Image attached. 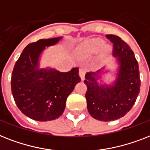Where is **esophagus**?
Instances as JSON below:
<instances>
[{"label":"esophagus","instance_id":"1","mask_svg":"<svg viewBox=\"0 0 150 150\" xmlns=\"http://www.w3.org/2000/svg\"><path fill=\"white\" fill-rule=\"evenodd\" d=\"M85 74H86V69H84V68H81V69H80L79 74H80V76L81 77V80H82V81L84 80Z\"/></svg>","mask_w":150,"mask_h":150}]
</instances>
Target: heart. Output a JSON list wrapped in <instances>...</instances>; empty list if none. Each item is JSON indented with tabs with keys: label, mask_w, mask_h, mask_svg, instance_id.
I'll use <instances>...</instances> for the list:
<instances>
[{
	"label": "heart",
	"mask_w": 150,
	"mask_h": 150,
	"mask_svg": "<svg viewBox=\"0 0 150 150\" xmlns=\"http://www.w3.org/2000/svg\"><path fill=\"white\" fill-rule=\"evenodd\" d=\"M105 42L100 39H93L92 41L87 42V44H84L81 47V51L84 52L87 54H92L94 52H98L99 50L105 47Z\"/></svg>",
	"instance_id": "heart-1"
}]
</instances>
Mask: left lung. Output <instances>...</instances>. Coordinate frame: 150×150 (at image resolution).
Listing matches in <instances>:
<instances>
[{
  "label": "left lung",
  "instance_id": "8db88e82",
  "mask_svg": "<svg viewBox=\"0 0 150 150\" xmlns=\"http://www.w3.org/2000/svg\"><path fill=\"white\" fill-rule=\"evenodd\" d=\"M113 43V56L118 63L116 80L111 85L98 83L103 68L85 75V94L87 110L94 118L103 122L115 121L129 112L139 94L140 77L139 64L133 51L120 37L107 35Z\"/></svg>",
  "mask_w": 150,
  "mask_h": 150
}]
</instances>
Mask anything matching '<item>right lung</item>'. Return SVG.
<instances>
[{"mask_svg": "<svg viewBox=\"0 0 150 150\" xmlns=\"http://www.w3.org/2000/svg\"><path fill=\"white\" fill-rule=\"evenodd\" d=\"M62 37L39 39L24 49L11 74V86L20 111L33 120H55L63 113L67 97L81 81L78 67L63 73L55 69H39V57L46 46Z\"/></svg>", "mask_w": 150, "mask_h": 150, "instance_id": "add662e5", "label": "right lung"}]
</instances>
